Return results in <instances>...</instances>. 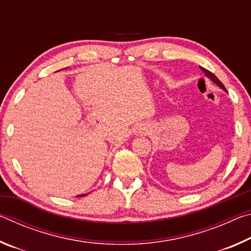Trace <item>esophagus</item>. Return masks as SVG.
<instances>
[{
    "instance_id": "obj_1",
    "label": "esophagus",
    "mask_w": 251,
    "mask_h": 251,
    "mask_svg": "<svg viewBox=\"0 0 251 251\" xmlns=\"http://www.w3.org/2000/svg\"><path fill=\"white\" fill-rule=\"evenodd\" d=\"M138 130H139V133H141V134H144V133H145V128H139Z\"/></svg>"
}]
</instances>
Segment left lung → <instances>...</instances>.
<instances>
[{
    "mask_svg": "<svg viewBox=\"0 0 251 251\" xmlns=\"http://www.w3.org/2000/svg\"><path fill=\"white\" fill-rule=\"evenodd\" d=\"M201 70L203 72V73H205V75L207 76V77H209V78L212 80V82L216 83V84L218 85L219 87H222L224 91H226V92H227V90H226V88H225V86H224V85H223V83L220 82V80H219L217 77H216V75L212 74L210 71H208V70H206V69H203V67H201Z\"/></svg>",
    "mask_w": 251,
    "mask_h": 251,
    "instance_id": "1",
    "label": "left lung"
}]
</instances>
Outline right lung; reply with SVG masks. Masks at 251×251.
<instances>
[{
  "instance_id": "right-lung-1",
  "label": "right lung",
  "mask_w": 251,
  "mask_h": 251,
  "mask_svg": "<svg viewBox=\"0 0 251 251\" xmlns=\"http://www.w3.org/2000/svg\"><path fill=\"white\" fill-rule=\"evenodd\" d=\"M83 196H85V194H83V195H79V196H77V197H83Z\"/></svg>"
}]
</instances>
